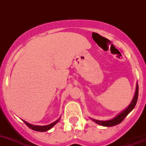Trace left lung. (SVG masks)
<instances>
[{
	"instance_id": "left-lung-1",
	"label": "left lung",
	"mask_w": 146,
	"mask_h": 146,
	"mask_svg": "<svg viewBox=\"0 0 146 146\" xmlns=\"http://www.w3.org/2000/svg\"><path fill=\"white\" fill-rule=\"evenodd\" d=\"M139 88H138V84H137V88H136V92L135 95L133 96V100H132L131 102L128 105V107L126 109H125L124 111L121 112L119 114H118L116 117H114L113 119H111V120H107V121H100V120H96V119H92V120L95 122L97 124L100 125L105 126V127H111V126H114L117 125L119 124L120 122H122V120L127 117V115L134 108L136 104H137V102L138 99V94H139Z\"/></svg>"
}]
</instances>
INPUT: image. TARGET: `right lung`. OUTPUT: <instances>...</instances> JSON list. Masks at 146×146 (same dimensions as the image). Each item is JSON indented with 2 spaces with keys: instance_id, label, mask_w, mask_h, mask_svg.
<instances>
[{
  "instance_id": "obj_1",
  "label": "right lung",
  "mask_w": 146,
  "mask_h": 146,
  "mask_svg": "<svg viewBox=\"0 0 146 146\" xmlns=\"http://www.w3.org/2000/svg\"><path fill=\"white\" fill-rule=\"evenodd\" d=\"M59 119H57L56 122H52V123L48 125H44V126L33 125L29 124V123L27 122L26 121H24V123H25V124L27 125L29 128H31L32 130H34V131H36L44 132V131H48V130H50V128H52V127H53V126H54L55 125H56V123L58 122V121H59Z\"/></svg>"
}]
</instances>
